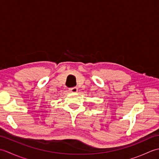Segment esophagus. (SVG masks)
Here are the masks:
<instances>
[{"mask_svg": "<svg viewBox=\"0 0 159 159\" xmlns=\"http://www.w3.org/2000/svg\"><path fill=\"white\" fill-rule=\"evenodd\" d=\"M70 91L71 92H73V93H76L78 92V88L76 87H72V88H70Z\"/></svg>", "mask_w": 159, "mask_h": 159, "instance_id": "obj_1", "label": "esophagus"}]
</instances>
